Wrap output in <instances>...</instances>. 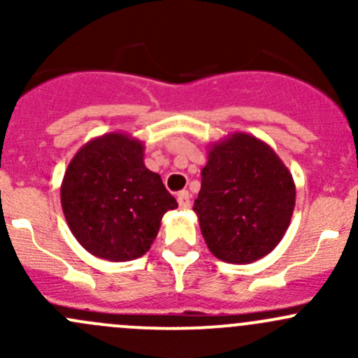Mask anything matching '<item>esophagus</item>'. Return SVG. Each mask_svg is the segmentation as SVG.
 <instances>
[{
  "label": "esophagus",
  "instance_id": "obj_1",
  "mask_svg": "<svg viewBox=\"0 0 358 358\" xmlns=\"http://www.w3.org/2000/svg\"><path fill=\"white\" fill-rule=\"evenodd\" d=\"M176 201H178L180 208H183V209L190 208V194L187 192V190H182V192H178V196H176Z\"/></svg>",
  "mask_w": 358,
  "mask_h": 358
}]
</instances>
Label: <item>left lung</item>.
Returning a JSON list of instances; mask_svg holds the SVG:
<instances>
[{
	"mask_svg": "<svg viewBox=\"0 0 358 358\" xmlns=\"http://www.w3.org/2000/svg\"><path fill=\"white\" fill-rule=\"evenodd\" d=\"M294 202L291 171L268 143L232 133L209 145L194 211L218 259L246 265L273 251L289 227Z\"/></svg>",
	"mask_w": 358,
	"mask_h": 358,
	"instance_id": "obj_1",
	"label": "left lung"
}]
</instances>
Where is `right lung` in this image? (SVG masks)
<instances>
[{"label":"right lung","instance_id":"add662e5","mask_svg":"<svg viewBox=\"0 0 358 358\" xmlns=\"http://www.w3.org/2000/svg\"><path fill=\"white\" fill-rule=\"evenodd\" d=\"M143 143L112 131L90 140L69 162L62 187L72 236L93 256L129 262L145 255L166 211L178 208L157 173L143 162Z\"/></svg>","mask_w":358,"mask_h":358}]
</instances>
